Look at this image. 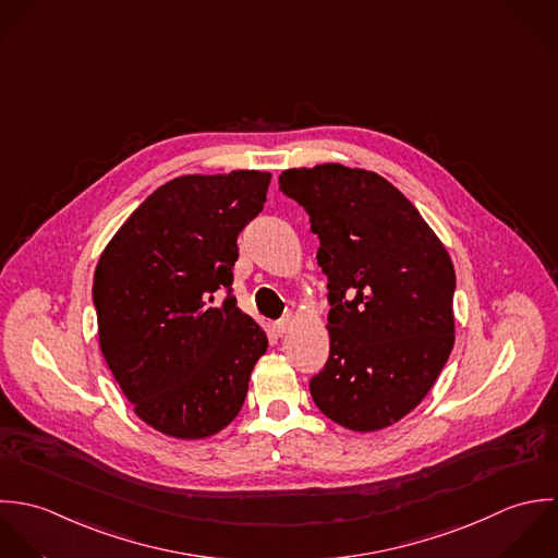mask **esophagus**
<instances>
[{"label": "esophagus", "instance_id": "esophagus-1", "mask_svg": "<svg viewBox=\"0 0 558 558\" xmlns=\"http://www.w3.org/2000/svg\"><path fill=\"white\" fill-rule=\"evenodd\" d=\"M289 326H291V322H289V319H282V322H278V324H274V332H276V336L287 335V330H289Z\"/></svg>", "mask_w": 558, "mask_h": 558}]
</instances>
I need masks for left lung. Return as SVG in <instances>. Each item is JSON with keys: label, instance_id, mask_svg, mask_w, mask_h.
<instances>
[{"label": "left lung", "instance_id": "left-lung-1", "mask_svg": "<svg viewBox=\"0 0 558 558\" xmlns=\"http://www.w3.org/2000/svg\"><path fill=\"white\" fill-rule=\"evenodd\" d=\"M278 183L319 234L317 260L335 306L330 357L311 395L349 432L386 429L427 397L454 342L445 243L375 172L319 163L284 170Z\"/></svg>", "mask_w": 558, "mask_h": 558}]
</instances>
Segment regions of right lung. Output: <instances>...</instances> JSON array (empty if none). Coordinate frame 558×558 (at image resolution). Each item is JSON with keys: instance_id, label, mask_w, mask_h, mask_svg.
Returning a JSON list of instances; mask_svg holds the SVG:
<instances>
[{"instance_id": "right-lung-1", "label": "right lung", "mask_w": 558, "mask_h": 558, "mask_svg": "<svg viewBox=\"0 0 558 558\" xmlns=\"http://www.w3.org/2000/svg\"><path fill=\"white\" fill-rule=\"evenodd\" d=\"M271 174H185L155 190L122 223L95 269L99 347L133 412L177 440L228 427L247 395L267 336L228 293L236 236L254 220Z\"/></svg>"}]
</instances>
